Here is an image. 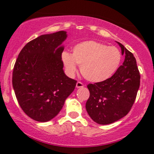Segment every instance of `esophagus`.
Returning <instances> with one entry per match:
<instances>
[{
    "mask_svg": "<svg viewBox=\"0 0 154 154\" xmlns=\"http://www.w3.org/2000/svg\"><path fill=\"white\" fill-rule=\"evenodd\" d=\"M76 87H77V88H83L84 87V85H83L82 82H77V84H76Z\"/></svg>",
    "mask_w": 154,
    "mask_h": 154,
    "instance_id": "1",
    "label": "esophagus"
}]
</instances>
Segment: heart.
Here are the masks:
<instances>
[{
    "label": "heart",
    "mask_w": 154,
    "mask_h": 154,
    "mask_svg": "<svg viewBox=\"0 0 154 154\" xmlns=\"http://www.w3.org/2000/svg\"><path fill=\"white\" fill-rule=\"evenodd\" d=\"M121 54L114 46L106 45L94 40H88L74 46L72 54L63 52L61 59L69 75L76 72V64L80 66L85 79L92 82L106 80L119 66Z\"/></svg>",
    "instance_id": "heart-1"
}]
</instances>
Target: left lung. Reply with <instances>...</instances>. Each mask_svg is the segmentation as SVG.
Instances as JSON below:
<instances>
[{
  "label": "left lung",
  "mask_w": 154,
  "mask_h": 154,
  "mask_svg": "<svg viewBox=\"0 0 154 154\" xmlns=\"http://www.w3.org/2000/svg\"><path fill=\"white\" fill-rule=\"evenodd\" d=\"M125 55V61L110 78L88 84L90 97L86 110L91 119L100 125H108L126 116L135 102L140 75L133 54L117 42Z\"/></svg>",
  "instance_id": "1"
}]
</instances>
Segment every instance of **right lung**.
<instances>
[{
	"label": "right lung",
	"instance_id": "1",
	"mask_svg": "<svg viewBox=\"0 0 154 154\" xmlns=\"http://www.w3.org/2000/svg\"><path fill=\"white\" fill-rule=\"evenodd\" d=\"M66 32L43 35L24 45L16 61L12 85L21 109L32 119L45 122L62 109L77 80L63 70L60 46Z\"/></svg>",
	"mask_w": 154,
	"mask_h": 154
}]
</instances>
